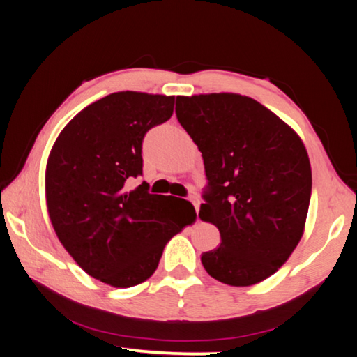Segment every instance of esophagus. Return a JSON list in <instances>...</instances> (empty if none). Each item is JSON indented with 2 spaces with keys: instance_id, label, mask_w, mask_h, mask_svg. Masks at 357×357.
Returning a JSON list of instances; mask_svg holds the SVG:
<instances>
[{
  "instance_id": "esophagus-1",
  "label": "esophagus",
  "mask_w": 357,
  "mask_h": 357,
  "mask_svg": "<svg viewBox=\"0 0 357 357\" xmlns=\"http://www.w3.org/2000/svg\"><path fill=\"white\" fill-rule=\"evenodd\" d=\"M187 198H189L190 203L193 204V208H195V211H197V214H198V209H200V198H198L195 193H193V195H189Z\"/></svg>"
}]
</instances>
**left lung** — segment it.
I'll use <instances>...</instances> for the list:
<instances>
[{"instance_id":"obj_1","label":"left lung","mask_w":357,"mask_h":357,"mask_svg":"<svg viewBox=\"0 0 357 357\" xmlns=\"http://www.w3.org/2000/svg\"><path fill=\"white\" fill-rule=\"evenodd\" d=\"M176 118L203 155L200 217L220 231V245L202 253L204 269L231 287L268 279L296 249L309 211L312 170L301 138L239 94L178 96Z\"/></svg>"}]
</instances>
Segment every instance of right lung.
I'll list each match as a JSON object with an SVG mask.
<instances>
[{
	"label": "right lung",
	"instance_id": "right-lung-1",
	"mask_svg": "<svg viewBox=\"0 0 357 357\" xmlns=\"http://www.w3.org/2000/svg\"><path fill=\"white\" fill-rule=\"evenodd\" d=\"M173 96L121 91L72 118L56 138L45 170L47 209L64 249L94 279L116 288L144 282L174 234L195 219L172 217V198L149 193L142 144L149 129L172 118Z\"/></svg>",
	"mask_w": 357,
	"mask_h": 357
}]
</instances>
